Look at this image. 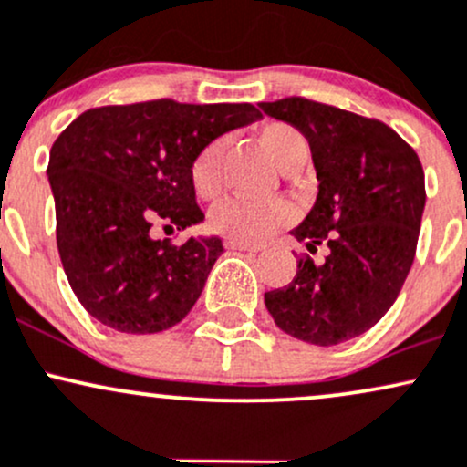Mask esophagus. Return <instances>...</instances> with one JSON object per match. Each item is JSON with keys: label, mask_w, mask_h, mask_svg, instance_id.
<instances>
[{"label": "esophagus", "mask_w": 467, "mask_h": 467, "mask_svg": "<svg viewBox=\"0 0 467 467\" xmlns=\"http://www.w3.org/2000/svg\"><path fill=\"white\" fill-rule=\"evenodd\" d=\"M227 249H235V251H260V244H251V243H240V240H227Z\"/></svg>", "instance_id": "obj_1"}]
</instances>
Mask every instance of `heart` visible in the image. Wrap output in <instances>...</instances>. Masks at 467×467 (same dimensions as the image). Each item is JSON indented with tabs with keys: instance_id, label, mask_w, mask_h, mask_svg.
<instances>
[{
	"instance_id": "heart-1",
	"label": "heart",
	"mask_w": 467,
	"mask_h": 467,
	"mask_svg": "<svg viewBox=\"0 0 467 467\" xmlns=\"http://www.w3.org/2000/svg\"><path fill=\"white\" fill-rule=\"evenodd\" d=\"M258 143L262 150L271 156V161L280 167L289 165L291 161L306 156V139L289 123L262 125L258 130ZM223 143L213 140L192 165V182L198 196L213 198L223 187V174H220V161H223ZM296 220V207L289 201L274 198V201H249V198L229 196L220 201L212 209L209 224L220 235L240 243H262L269 235L280 232L282 227Z\"/></svg>"
}]
</instances>
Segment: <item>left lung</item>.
Wrapping results in <instances>:
<instances>
[{
  "mask_svg": "<svg viewBox=\"0 0 467 467\" xmlns=\"http://www.w3.org/2000/svg\"><path fill=\"white\" fill-rule=\"evenodd\" d=\"M260 109L308 140L317 198L291 235L311 254L328 247L322 265L300 258L289 285L265 293L266 311L291 337L342 344L375 327L400 296L426 207L423 167L381 120L300 97Z\"/></svg>",
  "mask_w": 467,
  "mask_h": 467,
  "instance_id": "1",
  "label": "left lung"
}]
</instances>
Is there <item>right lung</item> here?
<instances>
[{"mask_svg": "<svg viewBox=\"0 0 467 467\" xmlns=\"http://www.w3.org/2000/svg\"><path fill=\"white\" fill-rule=\"evenodd\" d=\"M262 114L251 103L145 101L88 109L50 150L57 247L72 291L94 319L120 333H161L201 297L223 240L181 247L151 238L201 224L192 165L218 136Z\"/></svg>", "mask_w": 467, "mask_h": 467, "instance_id": "add662e5", "label": "right lung"}]
</instances>
